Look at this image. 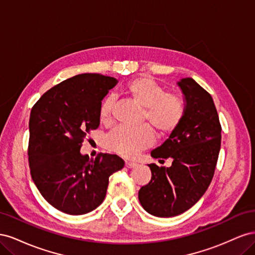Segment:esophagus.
<instances>
[{"instance_id":"esophagus-1","label":"esophagus","mask_w":255,"mask_h":255,"mask_svg":"<svg viewBox=\"0 0 255 255\" xmlns=\"http://www.w3.org/2000/svg\"><path fill=\"white\" fill-rule=\"evenodd\" d=\"M137 166V164L136 163H132V161H126V167L127 168H134V167H136Z\"/></svg>"}]
</instances>
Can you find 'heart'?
Returning a JSON list of instances; mask_svg holds the SVG:
<instances>
[{"mask_svg":"<svg viewBox=\"0 0 255 255\" xmlns=\"http://www.w3.org/2000/svg\"><path fill=\"white\" fill-rule=\"evenodd\" d=\"M130 101L143 109L142 122H149L159 136H169L181 126L186 106L183 98L173 92H166L164 86L148 76H137L122 88ZM113 99L106 98L99 107V120L109 126L113 119ZM154 142V132L148 125L139 128H119L114 129L105 139L110 152L127 158L137 156Z\"/></svg>","mask_w":255,"mask_h":255,"instance_id":"obj_1","label":"heart"}]
</instances>
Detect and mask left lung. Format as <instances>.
I'll use <instances>...</instances> for the list:
<instances>
[{
  "label": "left lung",
  "instance_id": "left-lung-1",
  "mask_svg": "<svg viewBox=\"0 0 255 255\" xmlns=\"http://www.w3.org/2000/svg\"><path fill=\"white\" fill-rule=\"evenodd\" d=\"M186 112L174 133L151 152L172 158L169 168L148 165L152 177L138 192L144 210L156 217H173L194 206L210 186L221 144V126L213 98L191 78L177 82Z\"/></svg>",
  "mask_w": 255,
  "mask_h": 255
}]
</instances>
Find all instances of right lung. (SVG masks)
<instances>
[{
  "label": "right lung",
  "mask_w": 255,
  "mask_h": 255,
  "mask_svg": "<svg viewBox=\"0 0 255 255\" xmlns=\"http://www.w3.org/2000/svg\"><path fill=\"white\" fill-rule=\"evenodd\" d=\"M118 81L84 73L49 89L29 116L28 164L42 197L56 210L84 215L103 202L110 176L125 166L116 154H81L86 135L100 126L99 107Z\"/></svg>",
  "instance_id": "add662e5"
}]
</instances>
